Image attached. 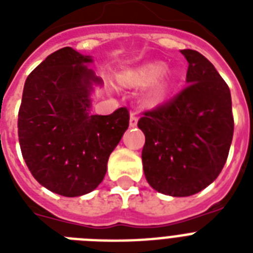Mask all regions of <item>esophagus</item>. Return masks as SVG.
<instances>
[{
  "label": "esophagus",
  "mask_w": 253,
  "mask_h": 253,
  "mask_svg": "<svg viewBox=\"0 0 253 253\" xmlns=\"http://www.w3.org/2000/svg\"><path fill=\"white\" fill-rule=\"evenodd\" d=\"M138 125V117L135 115V113H131L130 115V127H136Z\"/></svg>",
  "instance_id": "34e87169"
}]
</instances>
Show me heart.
<instances>
[{
  "label": "heart",
  "mask_w": 253,
  "mask_h": 253,
  "mask_svg": "<svg viewBox=\"0 0 253 253\" xmlns=\"http://www.w3.org/2000/svg\"><path fill=\"white\" fill-rule=\"evenodd\" d=\"M119 81L130 87L146 86L150 84L142 97L146 106H158L164 102L170 87V80L162 63H150L138 69L127 71L121 75Z\"/></svg>",
  "instance_id": "heart-1"
}]
</instances>
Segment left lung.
Listing matches in <instances>:
<instances>
[{"label":"left lung","instance_id":"obj_1","mask_svg":"<svg viewBox=\"0 0 253 253\" xmlns=\"http://www.w3.org/2000/svg\"><path fill=\"white\" fill-rule=\"evenodd\" d=\"M188 60L185 89L168 102L146 111L144 174L159 193L188 197L219 176L234 135L231 93L215 67L194 49H181Z\"/></svg>","mask_w":253,"mask_h":253}]
</instances>
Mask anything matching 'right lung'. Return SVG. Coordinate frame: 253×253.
I'll return each instance as SVG.
<instances>
[{"label": "right lung", "instance_id": "obj_1", "mask_svg": "<svg viewBox=\"0 0 253 253\" xmlns=\"http://www.w3.org/2000/svg\"><path fill=\"white\" fill-rule=\"evenodd\" d=\"M93 59L71 47L57 49L30 73L18 114L22 156L34 178L51 192L79 197L93 192L130 114L91 115L93 85L102 80L87 68Z\"/></svg>", "mask_w": 253, "mask_h": 253}]
</instances>
